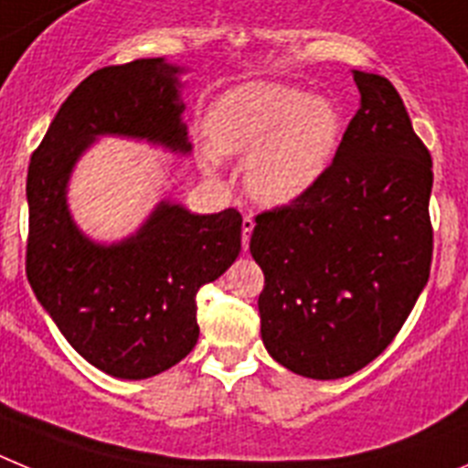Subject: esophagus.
<instances>
[{"mask_svg":"<svg viewBox=\"0 0 468 468\" xmlns=\"http://www.w3.org/2000/svg\"><path fill=\"white\" fill-rule=\"evenodd\" d=\"M251 230H254V218L244 217L242 218V247H244V251H247V247H250Z\"/></svg>","mask_w":468,"mask_h":468,"instance_id":"esophagus-1","label":"esophagus"}]
</instances>
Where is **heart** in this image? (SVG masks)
Wrapping results in <instances>:
<instances>
[{
  "mask_svg": "<svg viewBox=\"0 0 468 468\" xmlns=\"http://www.w3.org/2000/svg\"><path fill=\"white\" fill-rule=\"evenodd\" d=\"M207 130L218 151L205 149V165L217 170L218 154L247 161L244 184L251 197L282 207L324 179L338 154L343 113L326 95H305L282 83H247L214 102Z\"/></svg>",
  "mask_w": 468,
  "mask_h": 468,
  "instance_id": "b5f03b06",
  "label": "heart"
}]
</instances>
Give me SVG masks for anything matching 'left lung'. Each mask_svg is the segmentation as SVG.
Instances as JSON below:
<instances>
[{
  "mask_svg": "<svg viewBox=\"0 0 468 468\" xmlns=\"http://www.w3.org/2000/svg\"><path fill=\"white\" fill-rule=\"evenodd\" d=\"M359 109L322 182L256 217L250 251L268 355L303 378H347L385 352L427 286L431 155L401 95L352 69Z\"/></svg>",
  "mask_w": 468,
  "mask_h": 468,
  "instance_id": "1",
  "label": "left lung"
}]
</instances>
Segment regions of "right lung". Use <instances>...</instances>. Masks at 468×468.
<instances>
[{
    "mask_svg": "<svg viewBox=\"0 0 468 468\" xmlns=\"http://www.w3.org/2000/svg\"><path fill=\"white\" fill-rule=\"evenodd\" d=\"M182 74L165 58L92 71L62 102L27 170V280L79 355L121 380L158 376L196 347V293L242 250L238 209L193 214L161 200L116 242L88 238L69 212L71 172L100 137L188 155Z\"/></svg>",
    "mask_w": 468,
    "mask_h": 468,
    "instance_id": "right-lung-1",
    "label": "right lung"
}]
</instances>
